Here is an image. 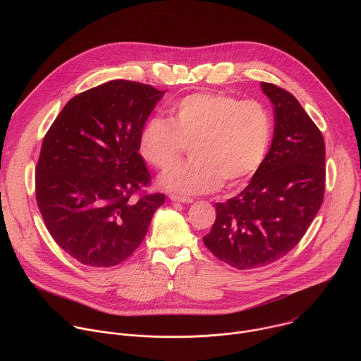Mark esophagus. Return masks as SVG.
Instances as JSON below:
<instances>
[{
    "mask_svg": "<svg viewBox=\"0 0 361 361\" xmlns=\"http://www.w3.org/2000/svg\"><path fill=\"white\" fill-rule=\"evenodd\" d=\"M170 200L174 201V202H185V204L192 202V198H190V197H181V195H176V194H171V195H170Z\"/></svg>",
    "mask_w": 361,
    "mask_h": 361,
    "instance_id": "34e87169",
    "label": "esophagus"
}]
</instances>
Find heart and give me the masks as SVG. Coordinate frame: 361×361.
I'll return each mask as SVG.
<instances>
[{"mask_svg": "<svg viewBox=\"0 0 361 361\" xmlns=\"http://www.w3.org/2000/svg\"><path fill=\"white\" fill-rule=\"evenodd\" d=\"M273 124L259 101L221 92L190 94L170 109V120L151 117L141 128V157L157 169L171 167L190 144L192 160L160 176V185L185 195L231 188L260 167Z\"/></svg>", "mask_w": 361, "mask_h": 361, "instance_id": "b5f03b06", "label": "heart"}]
</instances>
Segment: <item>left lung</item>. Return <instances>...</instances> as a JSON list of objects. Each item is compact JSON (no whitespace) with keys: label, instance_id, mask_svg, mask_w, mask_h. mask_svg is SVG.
I'll return each instance as SVG.
<instances>
[{"label":"left lung","instance_id":"obj_1","mask_svg":"<svg viewBox=\"0 0 361 361\" xmlns=\"http://www.w3.org/2000/svg\"><path fill=\"white\" fill-rule=\"evenodd\" d=\"M274 107V135L248 185L216 202V223L202 238L219 260L238 270L277 262L317 216L326 188L322 131L288 91L262 82Z\"/></svg>","mask_w":361,"mask_h":361}]
</instances>
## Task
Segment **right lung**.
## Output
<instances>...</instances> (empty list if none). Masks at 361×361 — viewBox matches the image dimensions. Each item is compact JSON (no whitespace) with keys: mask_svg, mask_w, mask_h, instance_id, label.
Returning <instances> with one entry per match:
<instances>
[{"mask_svg":"<svg viewBox=\"0 0 361 361\" xmlns=\"http://www.w3.org/2000/svg\"><path fill=\"white\" fill-rule=\"evenodd\" d=\"M164 92L126 80L101 84L71 98L44 137L38 209L51 237L81 264L128 259L166 201L160 192L131 200L149 183L138 140Z\"/></svg>","mask_w":361,"mask_h":361,"instance_id":"right-lung-1","label":"right lung"}]
</instances>
